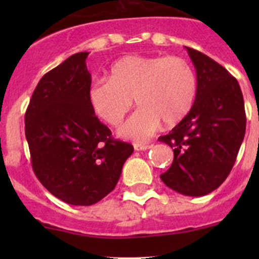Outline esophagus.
Returning a JSON list of instances; mask_svg holds the SVG:
<instances>
[{
    "instance_id": "1",
    "label": "esophagus",
    "mask_w": 259,
    "mask_h": 259,
    "mask_svg": "<svg viewBox=\"0 0 259 259\" xmlns=\"http://www.w3.org/2000/svg\"><path fill=\"white\" fill-rule=\"evenodd\" d=\"M135 150L142 151V150H148V149L151 148L150 144H134Z\"/></svg>"
}]
</instances>
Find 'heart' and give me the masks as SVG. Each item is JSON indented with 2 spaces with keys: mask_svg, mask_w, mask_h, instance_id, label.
Segmentation results:
<instances>
[{
  "mask_svg": "<svg viewBox=\"0 0 259 259\" xmlns=\"http://www.w3.org/2000/svg\"><path fill=\"white\" fill-rule=\"evenodd\" d=\"M198 90L197 74L177 56H125L109 70V79H96L88 90L93 111L116 126L133 105L139 108L119 129V134L145 142L160 127L182 121L192 109Z\"/></svg>",
  "mask_w": 259,
  "mask_h": 259,
  "instance_id": "obj_1",
  "label": "heart"
}]
</instances>
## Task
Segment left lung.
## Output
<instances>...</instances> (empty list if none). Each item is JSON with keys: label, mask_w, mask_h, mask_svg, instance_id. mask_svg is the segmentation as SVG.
Wrapping results in <instances>:
<instances>
[{"label": "left lung", "mask_w": 259, "mask_h": 259, "mask_svg": "<svg viewBox=\"0 0 259 259\" xmlns=\"http://www.w3.org/2000/svg\"><path fill=\"white\" fill-rule=\"evenodd\" d=\"M185 49L197 71L198 90L189 114L159 138L174 151L160 178L180 194L203 197L227 179L236 163L245 134L244 100L238 81L222 65Z\"/></svg>", "instance_id": "obj_1"}]
</instances>
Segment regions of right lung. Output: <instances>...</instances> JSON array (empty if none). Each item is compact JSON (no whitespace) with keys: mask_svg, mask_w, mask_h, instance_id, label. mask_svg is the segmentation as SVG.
<instances>
[{"mask_svg":"<svg viewBox=\"0 0 259 259\" xmlns=\"http://www.w3.org/2000/svg\"><path fill=\"white\" fill-rule=\"evenodd\" d=\"M88 55L74 54L44 75L25 114L36 177L71 205H93L106 197L134 151L129 143L113 139L89 104Z\"/></svg>","mask_w":259,"mask_h":259,"instance_id":"add662e5","label":"right lung"}]
</instances>
